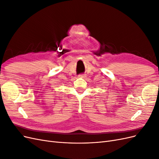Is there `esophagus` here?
<instances>
[{"label":"esophagus","instance_id":"obj_1","mask_svg":"<svg viewBox=\"0 0 159 159\" xmlns=\"http://www.w3.org/2000/svg\"><path fill=\"white\" fill-rule=\"evenodd\" d=\"M78 77H79V78H85L86 75H85V74H80V75H79Z\"/></svg>","mask_w":159,"mask_h":159}]
</instances>
